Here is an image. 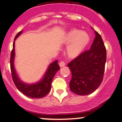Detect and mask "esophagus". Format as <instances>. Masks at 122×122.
Returning <instances> with one entry per match:
<instances>
[{
  "mask_svg": "<svg viewBox=\"0 0 122 122\" xmlns=\"http://www.w3.org/2000/svg\"><path fill=\"white\" fill-rule=\"evenodd\" d=\"M59 66H60V67H63V66H65V63L63 61H61V62L59 63Z\"/></svg>",
  "mask_w": 122,
  "mask_h": 122,
  "instance_id": "1",
  "label": "esophagus"
}]
</instances>
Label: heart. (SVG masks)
Segmentation results:
<instances>
[{
	"instance_id": "obj_1",
	"label": "heart",
	"mask_w": 122,
	"mask_h": 122,
	"mask_svg": "<svg viewBox=\"0 0 122 122\" xmlns=\"http://www.w3.org/2000/svg\"><path fill=\"white\" fill-rule=\"evenodd\" d=\"M90 40L87 32L79 29H72L65 36L63 42L68 45L66 49V54L70 58H76L84 51Z\"/></svg>"
}]
</instances>
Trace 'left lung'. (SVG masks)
<instances>
[{
	"label": "left lung",
	"mask_w": 122,
	"mask_h": 122,
	"mask_svg": "<svg viewBox=\"0 0 122 122\" xmlns=\"http://www.w3.org/2000/svg\"><path fill=\"white\" fill-rule=\"evenodd\" d=\"M95 33V38L90 49L68 64L72 74L70 89L78 95L92 93L103 81L106 50L101 35L97 31Z\"/></svg>",
	"instance_id": "left-lung-1"
}]
</instances>
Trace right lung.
Masks as SVG:
<instances>
[{"label": "right lung", "instance_id": "add662e5", "mask_svg": "<svg viewBox=\"0 0 122 122\" xmlns=\"http://www.w3.org/2000/svg\"><path fill=\"white\" fill-rule=\"evenodd\" d=\"M22 31H20L16 35L15 41L17 38L22 33ZM15 41L13 45L12 51L11 52L10 57V68L11 75H12L13 81L15 83V86L17 87L19 91H20L24 95L31 98H41L48 95L51 88V82L56 74V72L60 70V66L58 65V61L56 60L51 63L48 66L46 73L44 74L43 78L38 82L34 84H26L24 82L19 79L17 74L15 65H14V60H15Z\"/></svg>", "mask_w": 122, "mask_h": 122}]
</instances>
